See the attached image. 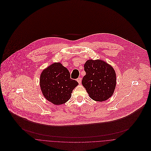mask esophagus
I'll list each match as a JSON object with an SVG mask.
<instances>
[{
    "mask_svg": "<svg viewBox=\"0 0 151 151\" xmlns=\"http://www.w3.org/2000/svg\"><path fill=\"white\" fill-rule=\"evenodd\" d=\"M77 81H78V83L79 84H81V78L80 77H79V78H78L77 79Z\"/></svg>",
    "mask_w": 151,
    "mask_h": 151,
    "instance_id": "esophagus-1",
    "label": "esophagus"
}]
</instances>
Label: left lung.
<instances>
[{"mask_svg": "<svg viewBox=\"0 0 151 151\" xmlns=\"http://www.w3.org/2000/svg\"><path fill=\"white\" fill-rule=\"evenodd\" d=\"M84 68L86 75L81 83L90 98L98 102L108 99L116 86V74L112 67L101 59H90Z\"/></svg>", "mask_w": 151, "mask_h": 151, "instance_id": "left-lung-1", "label": "left lung"}]
</instances>
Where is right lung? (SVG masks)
<instances>
[{
  "label": "right lung",
  "mask_w": 151,
  "mask_h": 151,
  "mask_svg": "<svg viewBox=\"0 0 151 151\" xmlns=\"http://www.w3.org/2000/svg\"><path fill=\"white\" fill-rule=\"evenodd\" d=\"M78 82L71 79L68 69L61 63H55L40 74V86L45 98L55 105H62L71 96Z\"/></svg>",
  "instance_id": "add662e5"
}]
</instances>
